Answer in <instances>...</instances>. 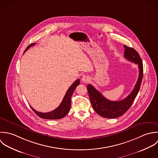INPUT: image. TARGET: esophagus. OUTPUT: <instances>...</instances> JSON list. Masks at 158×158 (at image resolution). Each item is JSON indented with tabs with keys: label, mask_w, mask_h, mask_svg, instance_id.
I'll return each mask as SVG.
<instances>
[{
	"label": "esophagus",
	"mask_w": 158,
	"mask_h": 158,
	"mask_svg": "<svg viewBox=\"0 0 158 158\" xmlns=\"http://www.w3.org/2000/svg\"><path fill=\"white\" fill-rule=\"evenodd\" d=\"M82 81L84 82H88L90 81V78L87 76H83L82 77Z\"/></svg>",
	"instance_id": "34e87169"
}]
</instances>
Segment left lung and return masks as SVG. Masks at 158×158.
Returning <instances> with one entry per match:
<instances>
[{
    "label": "left lung",
    "mask_w": 158,
    "mask_h": 158,
    "mask_svg": "<svg viewBox=\"0 0 158 158\" xmlns=\"http://www.w3.org/2000/svg\"><path fill=\"white\" fill-rule=\"evenodd\" d=\"M124 57L127 60L138 64L139 74L138 80L131 93L126 98L117 101L107 99L95 87L89 84L87 90L95 112L99 115L108 118H115L123 115L129 109L138 94L143 77V63L138 52L133 48L124 45Z\"/></svg>",
    "instance_id": "8db88e82"
}]
</instances>
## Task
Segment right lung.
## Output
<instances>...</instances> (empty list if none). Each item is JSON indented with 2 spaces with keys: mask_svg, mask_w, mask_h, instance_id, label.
<instances>
[{
  "mask_svg": "<svg viewBox=\"0 0 158 158\" xmlns=\"http://www.w3.org/2000/svg\"><path fill=\"white\" fill-rule=\"evenodd\" d=\"M35 43H32L28 47L26 48L25 50V52L31 46H33L35 45ZM80 82V79L76 80L68 89L67 90L66 94L64 95L63 98V100L61 102V104L59 105V106L55 110L47 112V113H42L38 112L35 110L34 109H33L32 107V110L34 111V112L40 117L44 118V119H47V120H57V119H60L62 118L64 116H66L68 112H69L70 107H71V96L73 95L74 90L77 87V85H79Z\"/></svg>",
  "mask_w": 158,
  "mask_h": 158,
  "instance_id": "add662e5",
  "label": "right lung"
}]
</instances>
